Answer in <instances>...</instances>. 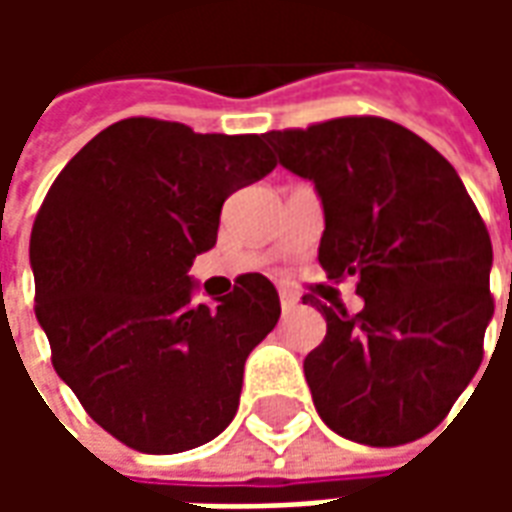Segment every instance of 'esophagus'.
<instances>
[{
    "mask_svg": "<svg viewBox=\"0 0 512 512\" xmlns=\"http://www.w3.org/2000/svg\"><path fill=\"white\" fill-rule=\"evenodd\" d=\"M279 304H282V310L285 312L296 310V307H299V296H296L293 290L279 288Z\"/></svg>",
    "mask_w": 512,
    "mask_h": 512,
    "instance_id": "obj_1",
    "label": "esophagus"
}]
</instances>
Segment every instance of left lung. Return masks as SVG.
I'll return each mask as SVG.
<instances>
[{
	"instance_id": "1",
	"label": "left lung",
	"mask_w": 512,
	"mask_h": 512,
	"mask_svg": "<svg viewBox=\"0 0 512 512\" xmlns=\"http://www.w3.org/2000/svg\"><path fill=\"white\" fill-rule=\"evenodd\" d=\"M279 164L310 178L326 230L318 260L356 279L365 310L326 307L323 343L304 359L321 419L345 439L397 447L450 414L483 362L491 238L436 147L384 117H337L268 131Z\"/></svg>"
}]
</instances>
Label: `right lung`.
Instances as JSON below:
<instances>
[{
    "mask_svg": "<svg viewBox=\"0 0 512 512\" xmlns=\"http://www.w3.org/2000/svg\"><path fill=\"white\" fill-rule=\"evenodd\" d=\"M274 167L266 134L128 117L51 183L29 238L35 315L57 376L131 450H191L233 422L277 288L241 274L208 307L191 301L189 268L216 244L224 200Z\"/></svg>",
    "mask_w": 512,
    "mask_h": 512,
    "instance_id": "right-lung-1",
    "label": "right lung"
}]
</instances>
